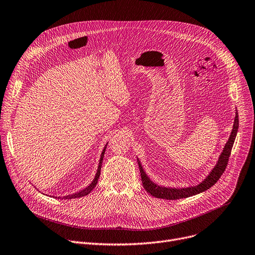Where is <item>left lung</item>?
<instances>
[{"label":"left lung","instance_id":"left-lung-1","mask_svg":"<svg viewBox=\"0 0 255 255\" xmlns=\"http://www.w3.org/2000/svg\"><path fill=\"white\" fill-rule=\"evenodd\" d=\"M238 128H239V115H238V111H236V117L234 120V125H233V129H232V132L230 134V137H229V139H227L226 143L224 144V148L217 159L215 166H214L210 170L209 175L202 182L196 184V185H193V186L168 187V186L159 185L151 180V178L148 176V173L145 172V170L140 162V160L137 158L143 188L152 196H155L157 198L170 199V200L186 198V197L196 195V194H199V193L208 190L219 180V178L221 177V175L223 173V171L227 165V162H229V158H230V155L232 152V148H233L236 136H237V133H238Z\"/></svg>","mask_w":255,"mask_h":255}]
</instances>
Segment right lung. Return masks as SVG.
<instances>
[{"label":"right lung","mask_w":255,"mask_h":255,"mask_svg":"<svg viewBox=\"0 0 255 255\" xmlns=\"http://www.w3.org/2000/svg\"><path fill=\"white\" fill-rule=\"evenodd\" d=\"M106 146H107V143L104 145V148L102 150V153L100 155V159H99V164H98V167H97V171L95 173V177H94L93 181L87 186L85 187L84 189L79 190L75 193H72V194H69V195H65V196H56V198H59V199H72V198H77V197H82V196H85V195H88L94 188H95V186L97 185L98 183V179L100 177V171H101V166H102V162H103V157H104V153H105V150H106Z\"/></svg>","instance_id":"obj_1"}]
</instances>
